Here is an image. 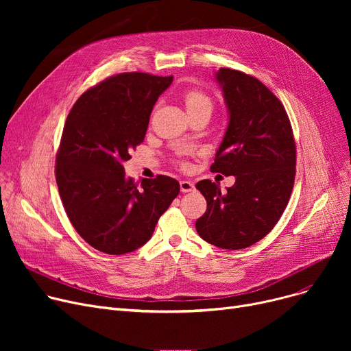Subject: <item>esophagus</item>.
Here are the masks:
<instances>
[{
    "label": "esophagus",
    "instance_id": "obj_1",
    "mask_svg": "<svg viewBox=\"0 0 351 351\" xmlns=\"http://www.w3.org/2000/svg\"><path fill=\"white\" fill-rule=\"evenodd\" d=\"M179 185H180V192H183V193L192 192L195 189L193 182H191V180H180Z\"/></svg>",
    "mask_w": 351,
    "mask_h": 351
}]
</instances>
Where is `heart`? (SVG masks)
<instances>
[{
  "instance_id": "b5f03b06",
  "label": "heart",
  "mask_w": 351,
  "mask_h": 351,
  "mask_svg": "<svg viewBox=\"0 0 351 351\" xmlns=\"http://www.w3.org/2000/svg\"><path fill=\"white\" fill-rule=\"evenodd\" d=\"M185 105L186 110H193L197 108H209L212 109V101L199 90L191 89L185 94Z\"/></svg>"
}]
</instances>
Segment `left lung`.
Here are the masks:
<instances>
[{
  "label": "left lung",
  "mask_w": 351,
  "mask_h": 351,
  "mask_svg": "<svg viewBox=\"0 0 351 351\" xmlns=\"http://www.w3.org/2000/svg\"><path fill=\"white\" fill-rule=\"evenodd\" d=\"M229 123L210 171L234 176L222 192L205 179L196 189L208 209L199 236L220 249H245L263 239L283 215L296 175V145L286 109L273 92L245 72L220 68Z\"/></svg>",
  "instance_id": "left-lung-1"
}]
</instances>
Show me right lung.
Instances as JSON below:
<instances>
[{"mask_svg":"<svg viewBox=\"0 0 351 351\" xmlns=\"http://www.w3.org/2000/svg\"><path fill=\"white\" fill-rule=\"evenodd\" d=\"M172 81V75L118 73L84 92L68 114L55 178L72 226L99 252L125 254L143 246L180 191L173 178L135 183L123 169Z\"/></svg>","mask_w":351,"mask_h":351,"instance_id":"1","label":"right lung"}]
</instances>
